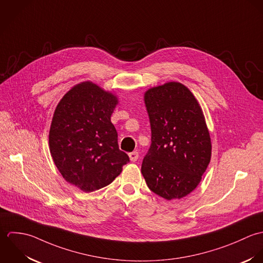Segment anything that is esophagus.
Here are the masks:
<instances>
[{
	"mask_svg": "<svg viewBox=\"0 0 263 263\" xmlns=\"http://www.w3.org/2000/svg\"><path fill=\"white\" fill-rule=\"evenodd\" d=\"M138 157H139V155H138L137 152H133V153L129 154V158H130L131 161H136L138 159Z\"/></svg>",
	"mask_w": 263,
	"mask_h": 263,
	"instance_id": "esophagus-1",
	"label": "esophagus"
}]
</instances>
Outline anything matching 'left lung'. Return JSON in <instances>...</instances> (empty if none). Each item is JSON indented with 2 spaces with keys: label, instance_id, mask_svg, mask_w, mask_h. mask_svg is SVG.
<instances>
[{
  "label": "left lung",
  "instance_id": "obj_1",
  "mask_svg": "<svg viewBox=\"0 0 263 263\" xmlns=\"http://www.w3.org/2000/svg\"><path fill=\"white\" fill-rule=\"evenodd\" d=\"M144 103L152 144L141 173L158 196L181 199L199 185L211 158L202 108L187 86L175 81L147 89Z\"/></svg>",
  "mask_w": 263,
  "mask_h": 263
}]
</instances>
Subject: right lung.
<instances>
[{
    "label": "right lung",
    "mask_w": 263,
    "mask_h": 263,
    "mask_svg": "<svg viewBox=\"0 0 263 263\" xmlns=\"http://www.w3.org/2000/svg\"><path fill=\"white\" fill-rule=\"evenodd\" d=\"M117 96L91 81L74 85L53 112L49 134L53 162L71 185L93 192L110 184L129 157L119 149L110 116Z\"/></svg>",
    "instance_id": "right-lung-1"
}]
</instances>
